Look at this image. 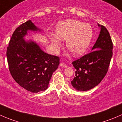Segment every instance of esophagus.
<instances>
[{"mask_svg":"<svg viewBox=\"0 0 122 122\" xmlns=\"http://www.w3.org/2000/svg\"><path fill=\"white\" fill-rule=\"evenodd\" d=\"M60 67H64V68H66V67H67V66H66L65 64L62 63V62H61V63L60 64Z\"/></svg>","mask_w":122,"mask_h":122,"instance_id":"1","label":"esophagus"}]
</instances>
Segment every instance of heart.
<instances>
[{
	"label": "heart",
	"instance_id": "b5f03b06",
	"mask_svg": "<svg viewBox=\"0 0 122 122\" xmlns=\"http://www.w3.org/2000/svg\"><path fill=\"white\" fill-rule=\"evenodd\" d=\"M56 34H50L48 38L56 50L62 46V41L74 56H80L87 51L93 35L92 25L76 20H67L57 25Z\"/></svg>",
	"mask_w": 122,
	"mask_h": 122
}]
</instances>
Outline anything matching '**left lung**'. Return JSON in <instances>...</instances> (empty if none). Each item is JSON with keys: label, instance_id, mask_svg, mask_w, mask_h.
Returning a JSON list of instances; mask_svg holds the SVG:
<instances>
[{"label": "left lung", "instance_id": "1", "mask_svg": "<svg viewBox=\"0 0 122 122\" xmlns=\"http://www.w3.org/2000/svg\"><path fill=\"white\" fill-rule=\"evenodd\" d=\"M97 25L100 32L91 52L72 62L76 71L71 83L77 91L89 90L97 86L106 74L112 57L110 34L104 26Z\"/></svg>", "mask_w": 122, "mask_h": 122}]
</instances>
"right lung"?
Here are the masks:
<instances>
[{"mask_svg":"<svg viewBox=\"0 0 122 122\" xmlns=\"http://www.w3.org/2000/svg\"><path fill=\"white\" fill-rule=\"evenodd\" d=\"M42 30L28 20L15 29L9 41L6 56L10 72L19 86L32 93L46 90L60 58L45 53L37 43L26 40L30 32ZM30 36V35H29Z\"/></svg>","mask_w":122,"mask_h":122,"instance_id":"right-lung-1","label":"right lung"}]
</instances>
